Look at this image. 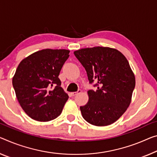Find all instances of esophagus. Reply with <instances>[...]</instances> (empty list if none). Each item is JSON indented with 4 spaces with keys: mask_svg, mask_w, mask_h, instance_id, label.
I'll use <instances>...</instances> for the list:
<instances>
[{
    "mask_svg": "<svg viewBox=\"0 0 157 157\" xmlns=\"http://www.w3.org/2000/svg\"><path fill=\"white\" fill-rule=\"evenodd\" d=\"M81 92V90H78L76 91V92H73V93H71V94L72 96H75V95H77V94L80 93Z\"/></svg>",
    "mask_w": 157,
    "mask_h": 157,
    "instance_id": "obj_1",
    "label": "esophagus"
}]
</instances>
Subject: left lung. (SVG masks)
Listing matches in <instances>:
<instances>
[{"label":"left lung","instance_id":"left-lung-1","mask_svg":"<svg viewBox=\"0 0 157 157\" xmlns=\"http://www.w3.org/2000/svg\"><path fill=\"white\" fill-rule=\"evenodd\" d=\"M74 54L85 68L89 83L98 88L88 91V102L80 107L82 117L94 126L113 124L128 107L136 86L127 59L117 50L107 47L83 48Z\"/></svg>","mask_w":157,"mask_h":157}]
</instances>
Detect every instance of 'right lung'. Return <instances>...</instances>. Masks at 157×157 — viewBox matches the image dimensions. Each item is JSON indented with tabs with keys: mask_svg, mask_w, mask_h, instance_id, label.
<instances>
[{
	"mask_svg": "<svg viewBox=\"0 0 157 157\" xmlns=\"http://www.w3.org/2000/svg\"><path fill=\"white\" fill-rule=\"evenodd\" d=\"M69 52L42 50L19 64L13 86L21 108L31 119L49 121L61 114L69 96L61 87L58 76Z\"/></svg>",
	"mask_w": 157,
	"mask_h": 157,
	"instance_id": "obj_1",
	"label": "right lung"
}]
</instances>
